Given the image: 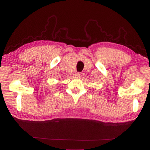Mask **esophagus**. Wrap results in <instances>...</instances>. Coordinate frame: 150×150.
<instances>
[{
  "mask_svg": "<svg viewBox=\"0 0 150 150\" xmlns=\"http://www.w3.org/2000/svg\"><path fill=\"white\" fill-rule=\"evenodd\" d=\"M80 75H81V73L80 72H76L75 73V76L76 77H80Z\"/></svg>",
  "mask_w": 150,
  "mask_h": 150,
  "instance_id": "obj_1",
  "label": "esophagus"
}]
</instances>
